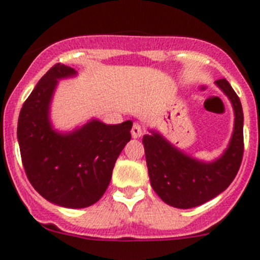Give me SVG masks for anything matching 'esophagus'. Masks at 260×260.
Listing matches in <instances>:
<instances>
[{
	"instance_id": "34e87169",
	"label": "esophagus",
	"mask_w": 260,
	"mask_h": 260,
	"mask_svg": "<svg viewBox=\"0 0 260 260\" xmlns=\"http://www.w3.org/2000/svg\"><path fill=\"white\" fill-rule=\"evenodd\" d=\"M143 133H144V128H143V126L141 125V123L135 122L134 125H133V128H132L133 138L142 137V135H143Z\"/></svg>"
}]
</instances>
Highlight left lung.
I'll list each match as a JSON object with an SVG mask.
<instances>
[{"label":"left lung","instance_id":"left-lung-1","mask_svg":"<svg viewBox=\"0 0 260 260\" xmlns=\"http://www.w3.org/2000/svg\"><path fill=\"white\" fill-rule=\"evenodd\" d=\"M216 84L234 109L231 143L221 157L203 162L177 150L158 133L143 137L144 153L152 189L162 202L177 208H192L215 198L236 178L243 156V112L240 98L226 79Z\"/></svg>","mask_w":260,"mask_h":260}]
</instances>
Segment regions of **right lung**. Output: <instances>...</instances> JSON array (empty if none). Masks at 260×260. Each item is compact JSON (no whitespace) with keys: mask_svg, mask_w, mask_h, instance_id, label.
Segmentation results:
<instances>
[{"mask_svg":"<svg viewBox=\"0 0 260 260\" xmlns=\"http://www.w3.org/2000/svg\"><path fill=\"white\" fill-rule=\"evenodd\" d=\"M75 75L56 63L39 80L23 104L18 142L27 178L47 201L66 208H84L104 195L114 164L132 134V121L105 125L92 119L73 133L54 132L49 104L57 80Z\"/></svg>","mask_w":260,"mask_h":260,"instance_id":"add662e5","label":"right lung"}]
</instances>
